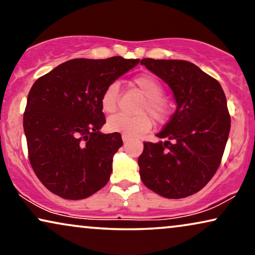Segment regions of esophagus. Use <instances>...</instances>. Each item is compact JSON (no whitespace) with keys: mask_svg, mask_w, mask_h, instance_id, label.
Returning a JSON list of instances; mask_svg holds the SVG:
<instances>
[{"mask_svg":"<svg viewBox=\"0 0 255 255\" xmlns=\"http://www.w3.org/2000/svg\"><path fill=\"white\" fill-rule=\"evenodd\" d=\"M122 139H123L124 142H128V140H130V137H128V135H127V134H122Z\"/></svg>","mask_w":255,"mask_h":255,"instance_id":"obj_1","label":"esophagus"}]
</instances>
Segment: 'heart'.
Here are the masks:
<instances>
[{
    "instance_id": "heart-1",
    "label": "heart",
    "mask_w": 255,
    "mask_h": 255,
    "mask_svg": "<svg viewBox=\"0 0 255 255\" xmlns=\"http://www.w3.org/2000/svg\"><path fill=\"white\" fill-rule=\"evenodd\" d=\"M132 83L145 95L138 106L139 114L133 116L116 114L108 120V128L110 131L120 132L128 137H135L151 128L152 121L146 113L151 115L156 122H162L168 114V101L162 96V86L154 76L151 74L137 75L132 80ZM118 95L120 87L116 82L106 87L101 96V107L104 113L111 114L116 111Z\"/></svg>"
}]
</instances>
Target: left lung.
I'll use <instances>...</instances> for the list:
<instances>
[{
  "instance_id": "left-lung-1",
  "label": "left lung",
  "mask_w": 255,
  "mask_h": 255,
  "mask_svg": "<svg viewBox=\"0 0 255 255\" xmlns=\"http://www.w3.org/2000/svg\"><path fill=\"white\" fill-rule=\"evenodd\" d=\"M170 87L176 110L156 134L144 142L139 174L148 189L167 198L200 191L217 172L228 141L231 117L217 80L186 60L140 61Z\"/></svg>"
}]
</instances>
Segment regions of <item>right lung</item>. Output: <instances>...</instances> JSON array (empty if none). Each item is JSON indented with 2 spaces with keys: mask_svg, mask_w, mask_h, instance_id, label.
Instances as JSON below:
<instances>
[{
  "mask_svg": "<svg viewBox=\"0 0 255 255\" xmlns=\"http://www.w3.org/2000/svg\"><path fill=\"white\" fill-rule=\"evenodd\" d=\"M139 59H72L33 83L23 127L31 166L40 182L66 200H83L103 188L120 133L104 134L103 90Z\"/></svg>",
  "mask_w": 255,
  "mask_h": 255,
  "instance_id": "obj_1",
  "label": "right lung"
}]
</instances>
